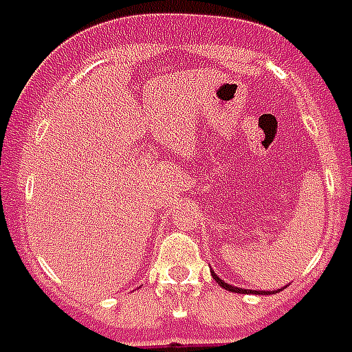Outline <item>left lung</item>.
<instances>
[{"label":"left lung","instance_id":"1","mask_svg":"<svg viewBox=\"0 0 352 352\" xmlns=\"http://www.w3.org/2000/svg\"><path fill=\"white\" fill-rule=\"evenodd\" d=\"M212 276H214V278H216V283L220 284L221 288H226V290H229V292H236V294H243V292H246V290H243V288H235V286H231V284L223 283V280H221L220 276H218V275H214V273H212ZM263 294H265V292H263Z\"/></svg>","mask_w":352,"mask_h":352}]
</instances>
